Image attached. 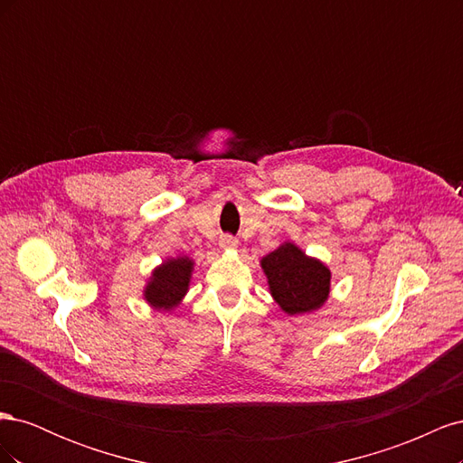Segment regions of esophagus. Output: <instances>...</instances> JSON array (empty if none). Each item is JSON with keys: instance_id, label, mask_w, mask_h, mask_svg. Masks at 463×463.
<instances>
[{"instance_id": "34e87169", "label": "esophagus", "mask_w": 463, "mask_h": 463, "mask_svg": "<svg viewBox=\"0 0 463 463\" xmlns=\"http://www.w3.org/2000/svg\"><path fill=\"white\" fill-rule=\"evenodd\" d=\"M220 245L223 249H233V247H237V240H235V237H232V235H222L220 237Z\"/></svg>"}]
</instances>
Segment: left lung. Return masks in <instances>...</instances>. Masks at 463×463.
Returning <instances> with one entry per match:
<instances>
[{
	"label": "left lung",
	"instance_id": "1",
	"mask_svg": "<svg viewBox=\"0 0 463 463\" xmlns=\"http://www.w3.org/2000/svg\"><path fill=\"white\" fill-rule=\"evenodd\" d=\"M260 266L274 301L288 315L317 311L328 299L332 278L328 266L307 257L298 245L289 241L279 245L262 257Z\"/></svg>",
	"mask_w": 463,
	"mask_h": 463
}]
</instances>
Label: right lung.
Wrapping results in <instances>:
<instances>
[{
	"instance_id": "right-lung-1",
	"label": "right lung",
	"mask_w": 463,
	"mask_h": 463,
	"mask_svg": "<svg viewBox=\"0 0 463 463\" xmlns=\"http://www.w3.org/2000/svg\"><path fill=\"white\" fill-rule=\"evenodd\" d=\"M193 260L189 257H177L164 260L154 269L145 288V299L158 311H172L181 303L189 289Z\"/></svg>"
}]
</instances>
